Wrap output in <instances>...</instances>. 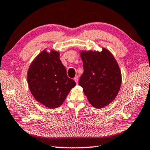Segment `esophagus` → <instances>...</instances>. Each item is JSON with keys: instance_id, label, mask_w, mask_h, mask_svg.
Returning <instances> with one entry per match:
<instances>
[{"instance_id": "1", "label": "esophagus", "mask_w": 150, "mask_h": 150, "mask_svg": "<svg viewBox=\"0 0 150 150\" xmlns=\"http://www.w3.org/2000/svg\"><path fill=\"white\" fill-rule=\"evenodd\" d=\"M74 80L75 81V82L76 83H78V77L77 76H76L74 78Z\"/></svg>"}]
</instances>
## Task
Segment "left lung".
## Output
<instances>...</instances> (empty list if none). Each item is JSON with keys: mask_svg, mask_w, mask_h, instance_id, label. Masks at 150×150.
<instances>
[{"mask_svg": "<svg viewBox=\"0 0 150 150\" xmlns=\"http://www.w3.org/2000/svg\"><path fill=\"white\" fill-rule=\"evenodd\" d=\"M83 73L79 84L91 105L101 109L116 98L122 83L119 66L106 48L101 51H80Z\"/></svg>", "mask_w": 150, "mask_h": 150, "instance_id": "8db88e82", "label": "left lung"}]
</instances>
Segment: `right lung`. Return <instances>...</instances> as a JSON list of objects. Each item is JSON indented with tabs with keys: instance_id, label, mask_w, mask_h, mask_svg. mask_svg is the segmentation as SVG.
Here are the masks:
<instances>
[{
	"instance_id": "add662e5",
	"label": "right lung",
	"mask_w": 150,
	"mask_h": 150,
	"mask_svg": "<svg viewBox=\"0 0 150 150\" xmlns=\"http://www.w3.org/2000/svg\"><path fill=\"white\" fill-rule=\"evenodd\" d=\"M27 80L34 99L49 109L61 105L76 86L67 76L60 52L53 49L50 52L44 49L33 59L28 68Z\"/></svg>"
}]
</instances>
